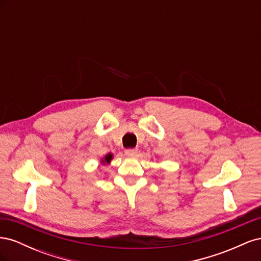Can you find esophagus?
<instances>
[{"label":"esophagus","instance_id":"obj_1","mask_svg":"<svg viewBox=\"0 0 261 261\" xmlns=\"http://www.w3.org/2000/svg\"><path fill=\"white\" fill-rule=\"evenodd\" d=\"M137 152H138V149L137 148H129V149H126L125 150V154L126 155H130V156L136 155Z\"/></svg>","mask_w":261,"mask_h":261}]
</instances>
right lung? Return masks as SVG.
<instances>
[{
	"mask_svg": "<svg viewBox=\"0 0 261 261\" xmlns=\"http://www.w3.org/2000/svg\"><path fill=\"white\" fill-rule=\"evenodd\" d=\"M111 159H112V154H108V155L106 156V159H105V160H106V162H108V163H109L110 161H111Z\"/></svg>",
	"mask_w": 261,
	"mask_h": 261,
	"instance_id": "right-lung-1",
	"label": "right lung"
}]
</instances>
